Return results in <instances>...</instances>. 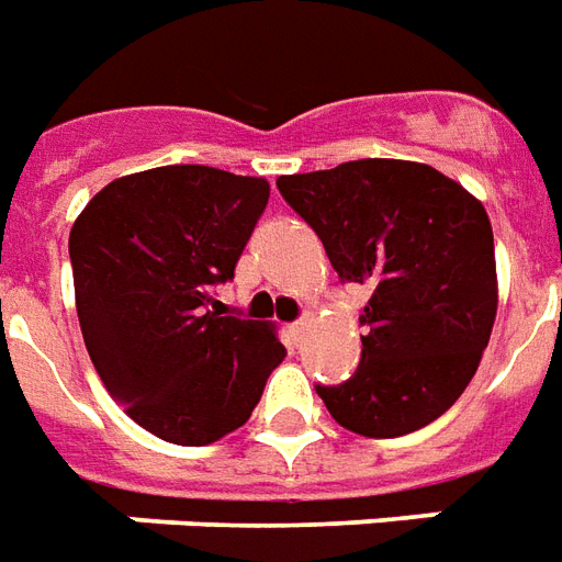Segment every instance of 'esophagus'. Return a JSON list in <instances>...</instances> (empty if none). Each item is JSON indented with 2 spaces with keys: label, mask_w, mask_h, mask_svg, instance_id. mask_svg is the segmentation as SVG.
<instances>
[{
  "label": "esophagus",
  "mask_w": 562,
  "mask_h": 562,
  "mask_svg": "<svg viewBox=\"0 0 562 562\" xmlns=\"http://www.w3.org/2000/svg\"><path fill=\"white\" fill-rule=\"evenodd\" d=\"M310 330H313V318H310V315H303L301 322L292 324V334L297 336V339H303V336L310 334Z\"/></svg>",
  "instance_id": "obj_1"
}]
</instances>
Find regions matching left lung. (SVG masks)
I'll return each mask as SVG.
<instances>
[{
    "label": "left lung",
    "instance_id": "left-lung-1",
    "mask_svg": "<svg viewBox=\"0 0 562 562\" xmlns=\"http://www.w3.org/2000/svg\"><path fill=\"white\" fill-rule=\"evenodd\" d=\"M277 187L336 273L372 292L355 378L315 386L330 417L363 438L429 426L471 384L497 315L482 202L431 166L386 157L280 176Z\"/></svg>",
    "mask_w": 562,
    "mask_h": 562
}]
</instances>
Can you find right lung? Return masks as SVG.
Returning <instances> with one entry per match:
<instances>
[{
    "mask_svg": "<svg viewBox=\"0 0 562 562\" xmlns=\"http://www.w3.org/2000/svg\"><path fill=\"white\" fill-rule=\"evenodd\" d=\"M268 196L265 178L157 166L110 181L74 220L91 363L124 414L160 440L205 447L240 429L285 357L273 324L223 315L211 294L235 277Z\"/></svg>",
    "mask_w": 562,
    "mask_h": 562,
    "instance_id": "obj_1",
    "label": "right lung"
}]
</instances>
